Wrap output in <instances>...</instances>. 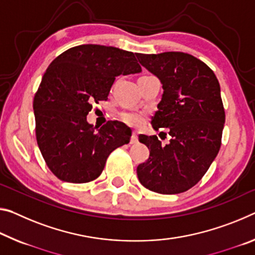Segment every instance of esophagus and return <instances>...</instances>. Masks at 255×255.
Segmentation results:
<instances>
[{"label":"esophagus","mask_w":255,"mask_h":255,"mask_svg":"<svg viewBox=\"0 0 255 255\" xmlns=\"http://www.w3.org/2000/svg\"><path fill=\"white\" fill-rule=\"evenodd\" d=\"M138 142V136H137V132L136 131H132V135H131V138H130V143L131 144H137Z\"/></svg>","instance_id":"obj_1"}]
</instances>
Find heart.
<instances>
[{
	"label": "heart",
	"mask_w": 255,
	"mask_h": 255,
	"mask_svg": "<svg viewBox=\"0 0 255 255\" xmlns=\"http://www.w3.org/2000/svg\"><path fill=\"white\" fill-rule=\"evenodd\" d=\"M121 120L131 127H139L145 121V116L138 112H126L121 115Z\"/></svg>",
	"instance_id": "heart-1"
}]
</instances>
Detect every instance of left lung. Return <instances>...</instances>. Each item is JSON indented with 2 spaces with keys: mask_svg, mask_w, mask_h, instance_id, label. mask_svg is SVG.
Instances as JSON below:
<instances>
[{
  "mask_svg": "<svg viewBox=\"0 0 255 255\" xmlns=\"http://www.w3.org/2000/svg\"><path fill=\"white\" fill-rule=\"evenodd\" d=\"M136 56L162 84L152 126L167 128L171 136L165 145L155 135L138 136L149 156L138 164L137 176L152 192H186L202 179L221 146L226 116L219 82L203 61L184 52Z\"/></svg>",
  "mask_w": 255,
  "mask_h": 255,
  "instance_id": "8db88e82",
  "label": "left lung"
}]
</instances>
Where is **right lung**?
<instances>
[{"mask_svg": "<svg viewBox=\"0 0 255 255\" xmlns=\"http://www.w3.org/2000/svg\"><path fill=\"white\" fill-rule=\"evenodd\" d=\"M140 71L132 52L96 44L71 47L51 62L33 108L39 151L60 180L96 179L110 153L129 143L131 130L125 124L110 120L95 130L86 117L93 104L108 100L117 76Z\"/></svg>", "mask_w": 255, "mask_h": 255, "instance_id": "add662e5", "label": "right lung"}]
</instances>
